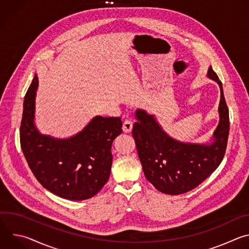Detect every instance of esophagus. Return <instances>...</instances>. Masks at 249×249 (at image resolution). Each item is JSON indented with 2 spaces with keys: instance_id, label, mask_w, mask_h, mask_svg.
<instances>
[{
  "instance_id": "1",
  "label": "esophagus",
  "mask_w": 249,
  "mask_h": 249,
  "mask_svg": "<svg viewBox=\"0 0 249 249\" xmlns=\"http://www.w3.org/2000/svg\"><path fill=\"white\" fill-rule=\"evenodd\" d=\"M133 129V123L130 121V120H126L124 121L123 123V126H122V130L124 133H130Z\"/></svg>"
}]
</instances>
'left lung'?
<instances>
[{
	"instance_id": "1",
	"label": "left lung",
	"mask_w": 249,
	"mask_h": 249,
	"mask_svg": "<svg viewBox=\"0 0 249 249\" xmlns=\"http://www.w3.org/2000/svg\"><path fill=\"white\" fill-rule=\"evenodd\" d=\"M208 77L221 89L220 123L213 144L181 143L163 132L153 115L141 109L136 111L138 121L134 123L132 135L139 159L146 178L162 193L178 195L194 189L216 170L225 157L230 132L229 108L222 82L212 67Z\"/></svg>"
}]
</instances>
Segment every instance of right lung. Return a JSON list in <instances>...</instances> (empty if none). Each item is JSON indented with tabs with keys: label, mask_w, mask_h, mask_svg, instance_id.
<instances>
[{
	"label": "right lung",
	"mask_w": 249,
	"mask_h": 249,
	"mask_svg": "<svg viewBox=\"0 0 249 249\" xmlns=\"http://www.w3.org/2000/svg\"><path fill=\"white\" fill-rule=\"evenodd\" d=\"M34 76L23 100L20 147L39 183L53 194L69 200H86L108 181L114 139L122 133L120 117H94L76 136L58 140L41 135L34 126Z\"/></svg>",
	"instance_id": "right-lung-1"
}]
</instances>
